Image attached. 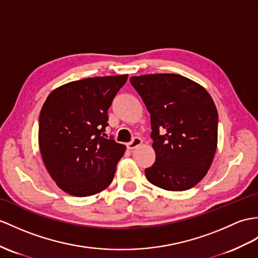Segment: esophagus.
<instances>
[{
  "label": "esophagus",
  "mask_w": 258,
  "mask_h": 258,
  "mask_svg": "<svg viewBox=\"0 0 258 258\" xmlns=\"http://www.w3.org/2000/svg\"><path fill=\"white\" fill-rule=\"evenodd\" d=\"M141 144H142V140L140 139V138L136 137V138H134L133 141H130V142L127 144V148H128L129 150H134V149L138 148L139 146H141Z\"/></svg>",
  "instance_id": "esophagus-1"
}]
</instances>
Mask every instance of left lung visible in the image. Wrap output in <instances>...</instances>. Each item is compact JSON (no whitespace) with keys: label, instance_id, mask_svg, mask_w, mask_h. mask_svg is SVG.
Here are the masks:
<instances>
[{"label":"left lung","instance_id":"left-lung-1","mask_svg":"<svg viewBox=\"0 0 258 258\" xmlns=\"http://www.w3.org/2000/svg\"><path fill=\"white\" fill-rule=\"evenodd\" d=\"M151 116L154 164L146 168L151 184L187 190L202 180L218 144V111L205 87L178 74L131 77Z\"/></svg>","mask_w":258,"mask_h":258}]
</instances>
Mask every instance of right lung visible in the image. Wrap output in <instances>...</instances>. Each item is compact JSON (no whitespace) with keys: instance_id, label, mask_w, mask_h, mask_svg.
<instances>
[{"instance_id":"obj_1","label":"right lung","mask_w":258,"mask_h":258,"mask_svg":"<svg viewBox=\"0 0 258 258\" xmlns=\"http://www.w3.org/2000/svg\"><path fill=\"white\" fill-rule=\"evenodd\" d=\"M127 79L123 74L73 81L56 87L43 103L38 133L41 158L67 194L93 196L112 181L125 147L106 139L104 131L108 108Z\"/></svg>"}]
</instances>
